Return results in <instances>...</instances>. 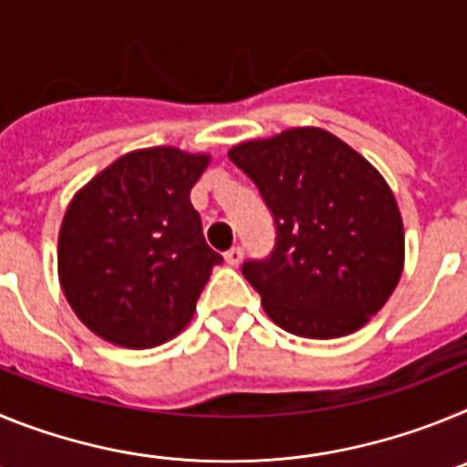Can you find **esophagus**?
Masks as SVG:
<instances>
[{"mask_svg":"<svg viewBox=\"0 0 467 467\" xmlns=\"http://www.w3.org/2000/svg\"><path fill=\"white\" fill-rule=\"evenodd\" d=\"M224 259L229 266H238V264L243 262V247L236 245V247H231V250H226Z\"/></svg>","mask_w":467,"mask_h":467,"instance_id":"esophagus-1","label":"esophagus"}]
</instances>
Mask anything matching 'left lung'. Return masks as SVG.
Listing matches in <instances>:
<instances>
[{
  "label": "left lung",
  "instance_id": "1",
  "mask_svg": "<svg viewBox=\"0 0 467 467\" xmlns=\"http://www.w3.org/2000/svg\"><path fill=\"white\" fill-rule=\"evenodd\" d=\"M229 159L275 220L271 257L243 264L266 316L306 339L365 327L404 269L402 214L381 172L316 126L247 140Z\"/></svg>",
  "mask_w": 467,
  "mask_h": 467
}]
</instances>
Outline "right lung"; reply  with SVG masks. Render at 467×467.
<instances>
[{
  "mask_svg": "<svg viewBox=\"0 0 467 467\" xmlns=\"http://www.w3.org/2000/svg\"><path fill=\"white\" fill-rule=\"evenodd\" d=\"M210 154L147 147L74 193L57 236V278L81 323L109 344L151 348L189 325L213 266L189 193Z\"/></svg>",
  "mask_w": 467,
  "mask_h": 467,
  "instance_id": "right-lung-1",
  "label": "right lung"
}]
</instances>
